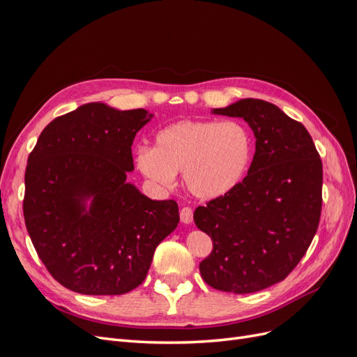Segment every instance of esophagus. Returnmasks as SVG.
<instances>
[{"label": "esophagus", "mask_w": 357, "mask_h": 357, "mask_svg": "<svg viewBox=\"0 0 357 357\" xmlns=\"http://www.w3.org/2000/svg\"><path fill=\"white\" fill-rule=\"evenodd\" d=\"M180 220L183 223H186V225L192 223V220H193V210L190 207H183L180 210Z\"/></svg>", "instance_id": "esophagus-1"}]
</instances>
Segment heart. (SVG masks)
Masks as SVG:
<instances>
[{"instance_id":"b5f03b06","label":"heart","mask_w":357,"mask_h":357,"mask_svg":"<svg viewBox=\"0 0 357 357\" xmlns=\"http://www.w3.org/2000/svg\"><path fill=\"white\" fill-rule=\"evenodd\" d=\"M252 153V137L238 122L180 121L160 129L153 149H138L135 162L156 186L169 188L183 172L193 195L214 199L238 185Z\"/></svg>"}]
</instances>
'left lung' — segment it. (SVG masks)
<instances>
[{"instance_id":"obj_1","label":"left lung","mask_w":357,"mask_h":357,"mask_svg":"<svg viewBox=\"0 0 357 357\" xmlns=\"http://www.w3.org/2000/svg\"><path fill=\"white\" fill-rule=\"evenodd\" d=\"M213 112L244 119L256 137V152L238 185L193 213L213 241L199 271L214 289L253 294L284 280L314 238L321 159L305 126L271 102L247 98Z\"/></svg>"}]
</instances>
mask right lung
<instances>
[{"instance_id":"1","label":"right lung","mask_w":357,"mask_h":357,"mask_svg":"<svg viewBox=\"0 0 357 357\" xmlns=\"http://www.w3.org/2000/svg\"><path fill=\"white\" fill-rule=\"evenodd\" d=\"M153 114L91 102L43 129L28 156L24 218L41 262L82 295H123L144 282L158 244L177 228L174 199L126 181L135 134ZM93 196L84 213L81 201Z\"/></svg>"}]
</instances>
